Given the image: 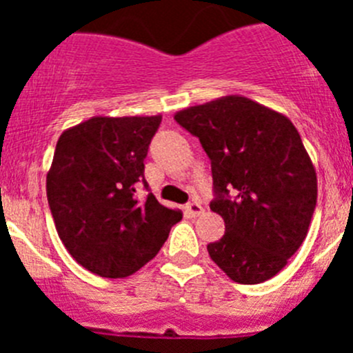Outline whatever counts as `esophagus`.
I'll return each instance as SVG.
<instances>
[{"instance_id":"esophagus-1","label":"esophagus","mask_w":353,"mask_h":353,"mask_svg":"<svg viewBox=\"0 0 353 353\" xmlns=\"http://www.w3.org/2000/svg\"><path fill=\"white\" fill-rule=\"evenodd\" d=\"M185 214L189 217H198V215L203 214V207L198 203V201H192V203L185 205Z\"/></svg>"}]
</instances>
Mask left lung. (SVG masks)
<instances>
[{
  "label": "left lung",
  "mask_w": 353,
  "mask_h": 353,
  "mask_svg": "<svg viewBox=\"0 0 353 353\" xmlns=\"http://www.w3.org/2000/svg\"><path fill=\"white\" fill-rule=\"evenodd\" d=\"M199 138L212 162L210 210L226 232L207 245L232 281L258 285L285 269L310 230L316 171L285 114L242 95H226L174 114Z\"/></svg>",
  "instance_id": "1"
}]
</instances>
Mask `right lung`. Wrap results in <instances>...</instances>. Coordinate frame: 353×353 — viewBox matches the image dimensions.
I'll return each mask as SVG.
<instances>
[{
	"label": "right lung",
	"mask_w": 353,
	"mask_h": 353,
	"mask_svg": "<svg viewBox=\"0 0 353 353\" xmlns=\"http://www.w3.org/2000/svg\"><path fill=\"white\" fill-rule=\"evenodd\" d=\"M162 117H92L63 130L46 189L56 232L72 258L102 277H127L161 251L182 212L148 194L145 157Z\"/></svg>",
	"instance_id": "1"
}]
</instances>
